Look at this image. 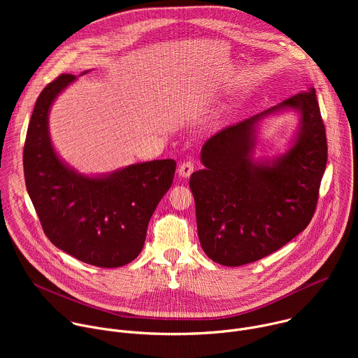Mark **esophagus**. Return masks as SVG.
<instances>
[{"mask_svg": "<svg viewBox=\"0 0 358 358\" xmlns=\"http://www.w3.org/2000/svg\"><path fill=\"white\" fill-rule=\"evenodd\" d=\"M192 171H194V164H192L191 162H184V163H181L180 167H178V176H180L181 178L189 177V176L192 174Z\"/></svg>", "mask_w": 358, "mask_h": 358, "instance_id": "1", "label": "esophagus"}]
</instances>
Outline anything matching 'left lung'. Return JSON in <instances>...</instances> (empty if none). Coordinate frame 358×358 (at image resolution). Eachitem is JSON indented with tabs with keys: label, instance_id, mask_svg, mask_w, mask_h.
Returning a JSON list of instances; mask_svg holds the SVG:
<instances>
[{
	"label": "left lung",
	"instance_id": "1",
	"mask_svg": "<svg viewBox=\"0 0 358 358\" xmlns=\"http://www.w3.org/2000/svg\"><path fill=\"white\" fill-rule=\"evenodd\" d=\"M293 111L299 124L287 148L257 158L262 124ZM192 173L199 243L224 266H242L278 250L309 225L327 163V140L313 87L203 143Z\"/></svg>",
	"mask_w": 358,
	"mask_h": 358
}]
</instances>
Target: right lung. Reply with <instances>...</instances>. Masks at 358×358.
<instances>
[{
	"label": "right lung",
	"instance_id": "add662e5",
	"mask_svg": "<svg viewBox=\"0 0 358 358\" xmlns=\"http://www.w3.org/2000/svg\"><path fill=\"white\" fill-rule=\"evenodd\" d=\"M75 80V75H61L36 99L24 145L27 189L57 248L99 268L124 266L141 252L148 221L170 189L177 164L152 160L105 174L69 166L50 138L49 112Z\"/></svg>",
	"mask_w": 358,
	"mask_h": 358
}]
</instances>
